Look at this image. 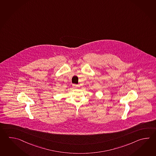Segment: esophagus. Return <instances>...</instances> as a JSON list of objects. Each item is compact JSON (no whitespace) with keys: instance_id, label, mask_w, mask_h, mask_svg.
I'll return each instance as SVG.
<instances>
[{"instance_id":"obj_1","label":"esophagus","mask_w":156,"mask_h":156,"mask_svg":"<svg viewBox=\"0 0 156 156\" xmlns=\"http://www.w3.org/2000/svg\"><path fill=\"white\" fill-rule=\"evenodd\" d=\"M78 87H79V85H78V84H73V87L75 89L77 88Z\"/></svg>"}]
</instances>
